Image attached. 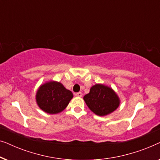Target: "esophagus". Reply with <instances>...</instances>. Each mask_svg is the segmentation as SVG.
Returning <instances> with one entry per match:
<instances>
[{
    "instance_id": "obj_1",
    "label": "esophagus",
    "mask_w": 160,
    "mask_h": 160,
    "mask_svg": "<svg viewBox=\"0 0 160 160\" xmlns=\"http://www.w3.org/2000/svg\"><path fill=\"white\" fill-rule=\"evenodd\" d=\"M75 95L76 96V97H82V93L81 92H79L76 93Z\"/></svg>"
}]
</instances>
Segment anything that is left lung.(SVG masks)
Masks as SVG:
<instances>
[{
  "label": "left lung",
  "mask_w": 160,
  "mask_h": 160,
  "mask_svg": "<svg viewBox=\"0 0 160 160\" xmlns=\"http://www.w3.org/2000/svg\"><path fill=\"white\" fill-rule=\"evenodd\" d=\"M87 106L96 115L103 117L113 112L119 106V96L111 87L96 84L84 96Z\"/></svg>",
  "instance_id": "left-lung-1"
}]
</instances>
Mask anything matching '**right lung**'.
<instances>
[{
    "label": "right lung",
    "mask_w": 160,
    "mask_h": 160,
    "mask_svg": "<svg viewBox=\"0 0 160 160\" xmlns=\"http://www.w3.org/2000/svg\"><path fill=\"white\" fill-rule=\"evenodd\" d=\"M73 97L72 92L61 83L51 81L39 87L36 100L41 110L49 114H56L66 108Z\"/></svg>",
    "instance_id": "1"
}]
</instances>
